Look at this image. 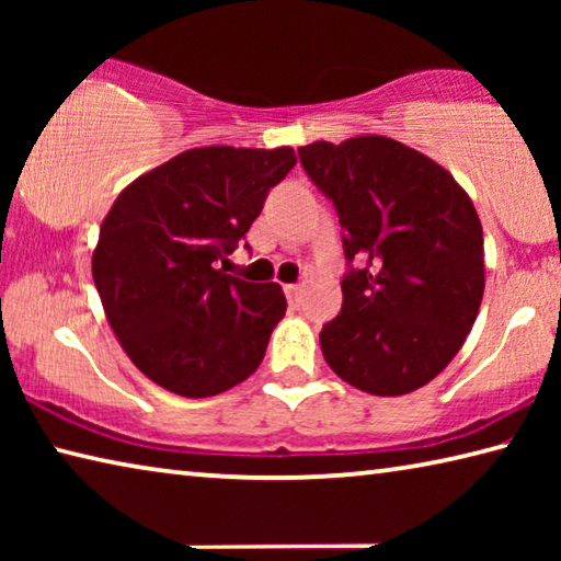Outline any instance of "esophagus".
Segmentation results:
<instances>
[{"label":"esophagus","mask_w":561,"mask_h":561,"mask_svg":"<svg viewBox=\"0 0 561 561\" xmlns=\"http://www.w3.org/2000/svg\"><path fill=\"white\" fill-rule=\"evenodd\" d=\"M284 294H287L289 301H297L299 294H301V287H299V284H284Z\"/></svg>","instance_id":"obj_1"}]
</instances>
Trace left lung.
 Instances as JSON below:
<instances>
[{
	"label": "left lung",
	"mask_w": 561,
	"mask_h": 561,
	"mask_svg": "<svg viewBox=\"0 0 561 561\" xmlns=\"http://www.w3.org/2000/svg\"><path fill=\"white\" fill-rule=\"evenodd\" d=\"M334 203L344 254V307L319 334L339 378L371 396L431 383L458 354L485 291L482 225L470 195L428 156L386 136L299 148Z\"/></svg>",
	"instance_id": "obj_1"
}]
</instances>
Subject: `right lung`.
Returning a JSON list of instances; mask_svg holds the SVG:
<instances>
[{"label":"right lung","instance_id":"obj_1","mask_svg":"<svg viewBox=\"0 0 561 561\" xmlns=\"http://www.w3.org/2000/svg\"><path fill=\"white\" fill-rule=\"evenodd\" d=\"M294 165L289 146L193 148L133 180L111 205L93 282L118 344L165 391L217 396L262 364L287 311L284 291L225 274L217 260L234 252Z\"/></svg>","mask_w":561,"mask_h":561}]
</instances>
